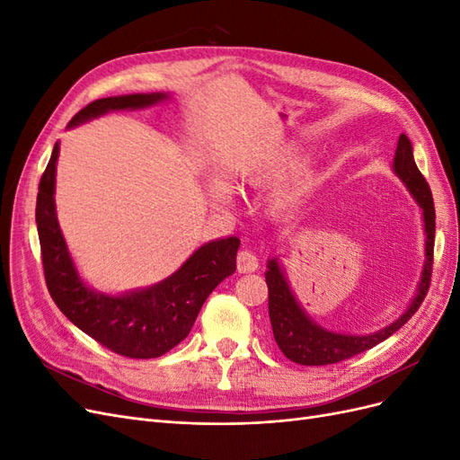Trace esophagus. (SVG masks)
<instances>
[{"instance_id": "34e87169", "label": "esophagus", "mask_w": 460, "mask_h": 460, "mask_svg": "<svg viewBox=\"0 0 460 460\" xmlns=\"http://www.w3.org/2000/svg\"><path fill=\"white\" fill-rule=\"evenodd\" d=\"M259 267V259L253 252H249V249H242L238 253V272L247 274V272H255Z\"/></svg>"}]
</instances>
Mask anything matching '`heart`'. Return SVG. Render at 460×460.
Instances as JSON below:
<instances>
[{"label":"heart","instance_id":"1","mask_svg":"<svg viewBox=\"0 0 460 460\" xmlns=\"http://www.w3.org/2000/svg\"><path fill=\"white\" fill-rule=\"evenodd\" d=\"M305 155L301 147L288 144L278 147L272 155H269V159H264L261 163H255L247 169L242 171L240 174V182L245 186H269L282 180L286 174H289L291 171H296L297 166L303 163ZM213 193L217 198H226V188L222 184H215L213 186ZM288 201V196H284L278 205H284Z\"/></svg>","mask_w":460,"mask_h":460}]
</instances>
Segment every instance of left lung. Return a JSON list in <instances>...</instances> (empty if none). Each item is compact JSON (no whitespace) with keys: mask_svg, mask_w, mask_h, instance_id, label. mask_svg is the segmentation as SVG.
Returning <instances> with one entry per match:
<instances>
[{"mask_svg":"<svg viewBox=\"0 0 460 460\" xmlns=\"http://www.w3.org/2000/svg\"><path fill=\"white\" fill-rule=\"evenodd\" d=\"M394 172L405 182L412 198L422 208L424 218V232H426V261L422 269V278L416 296L412 297L407 311L402 313L395 323L389 326L367 333V336H349V333L328 332L323 326L314 324L313 320L301 309L294 291L289 289L286 276L278 264V259L269 261V270L264 272L269 286V314L274 332V340L280 347V351L297 365L305 367H323V365H336L340 360L351 358L367 349H372L374 345L382 343L392 333H395L401 326H405L407 320L419 311L420 303L424 301L429 280H431V264H434V240H436V208L434 198H431L429 186L426 178L419 171V166L412 157L411 140L401 134L395 157H394Z\"/></svg>","mask_w":460,"mask_h":460,"instance_id":"8db88e82","label":"left lung"}]
</instances>
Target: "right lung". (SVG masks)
Here are the masks:
<instances>
[{"instance_id":"obj_1","label":"right lung","mask_w":460,"mask_h":460,"mask_svg":"<svg viewBox=\"0 0 460 460\" xmlns=\"http://www.w3.org/2000/svg\"><path fill=\"white\" fill-rule=\"evenodd\" d=\"M166 97L161 92L103 97L78 111L68 128L109 111L144 109ZM58 157L59 144H55L36 199L41 264L51 299L75 326L117 355L128 358L164 355L188 336L208 294L235 272L240 240L232 235L201 245L172 276L151 288L122 296L95 291L78 276L55 213Z\"/></svg>"}]
</instances>
